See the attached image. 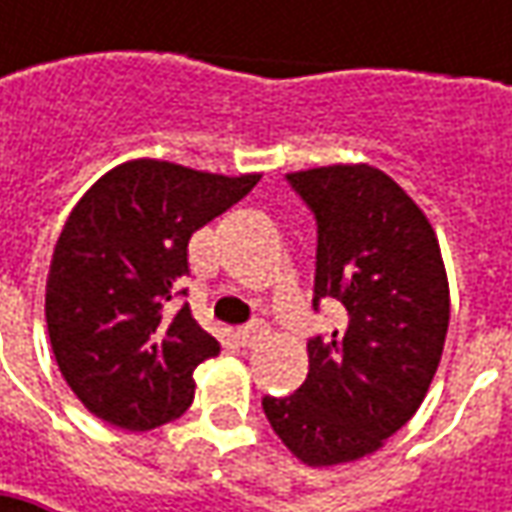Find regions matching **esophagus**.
I'll use <instances>...</instances> for the list:
<instances>
[{"label": "esophagus", "mask_w": 512, "mask_h": 512, "mask_svg": "<svg viewBox=\"0 0 512 512\" xmlns=\"http://www.w3.org/2000/svg\"><path fill=\"white\" fill-rule=\"evenodd\" d=\"M267 339V327L262 322H253V325H247L239 330V342L245 344V347H259V344Z\"/></svg>", "instance_id": "34e87169"}]
</instances>
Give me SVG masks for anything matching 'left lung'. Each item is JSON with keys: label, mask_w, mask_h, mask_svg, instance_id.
Returning a JSON list of instances; mask_svg holds the SVG:
<instances>
[{"label": "left lung", "mask_w": 512, "mask_h": 512, "mask_svg": "<svg viewBox=\"0 0 512 512\" xmlns=\"http://www.w3.org/2000/svg\"><path fill=\"white\" fill-rule=\"evenodd\" d=\"M287 182L319 225L313 307L336 299L347 322L310 339L305 384L262 407L299 462H359L413 419L442 362V247L422 207L373 165L296 170Z\"/></svg>", "instance_id": "left-lung-1"}]
</instances>
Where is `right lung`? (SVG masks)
<instances>
[{"mask_svg": "<svg viewBox=\"0 0 512 512\" xmlns=\"http://www.w3.org/2000/svg\"><path fill=\"white\" fill-rule=\"evenodd\" d=\"M262 176H222L162 159L108 170L70 210L53 247L45 319L56 364L102 422L153 430L185 413L193 370L219 356L185 290L187 242Z\"/></svg>", "mask_w": 512, "mask_h": 512, "instance_id": "1", "label": "right lung"}]
</instances>
